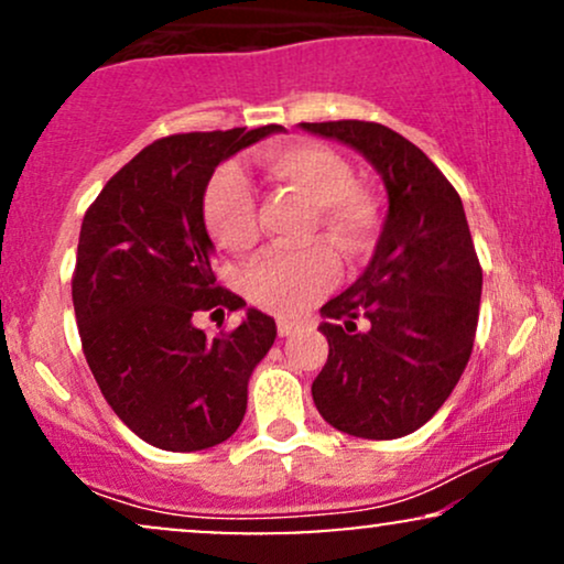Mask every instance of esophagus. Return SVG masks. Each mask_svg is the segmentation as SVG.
Here are the masks:
<instances>
[{"mask_svg": "<svg viewBox=\"0 0 564 564\" xmlns=\"http://www.w3.org/2000/svg\"><path fill=\"white\" fill-rule=\"evenodd\" d=\"M300 328V323L296 321H289V318H278V334L281 336H291Z\"/></svg>", "mask_w": 564, "mask_h": 564, "instance_id": "1", "label": "esophagus"}]
</instances>
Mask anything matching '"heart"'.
<instances>
[{
    "label": "heart",
    "instance_id": "heart-1",
    "mask_svg": "<svg viewBox=\"0 0 564 564\" xmlns=\"http://www.w3.org/2000/svg\"><path fill=\"white\" fill-rule=\"evenodd\" d=\"M264 174L302 193L315 204L321 228L341 249L355 254L364 249L371 212L349 187L347 161L321 142L294 140L273 145L260 159ZM206 228L219 246L243 254L257 243V196L251 180L238 164L223 166L204 196ZM339 275V257L332 246L313 243L304 249H275L246 270L243 289L251 302L273 313H300L313 304Z\"/></svg>",
    "mask_w": 564,
    "mask_h": 564
}]
</instances>
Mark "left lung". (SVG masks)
Masks as SVG:
<instances>
[{"instance_id": "8db88e82", "label": "left lung", "mask_w": 564, "mask_h": 564, "mask_svg": "<svg viewBox=\"0 0 564 564\" xmlns=\"http://www.w3.org/2000/svg\"><path fill=\"white\" fill-rule=\"evenodd\" d=\"M300 127L358 151L387 191L371 262L321 307L328 360L313 381L315 408L347 435H411L451 398L475 345L482 270L464 204L424 151L390 127Z\"/></svg>"}]
</instances>
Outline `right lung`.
Listing matches in <instances>:
<instances>
[{"mask_svg":"<svg viewBox=\"0 0 564 564\" xmlns=\"http://www.w3.org/2000/svg\"><path fill=\"white\" fill-rule=\"evenodd\" d=\"M278 132L268 124L156 140L84 215L70 291L84 355L116 416L161 451L225 443L243 422L251 371L275 341V321L254 307L217 336L193 315L246 307L215 283L204 193L223 161Z\"/></svg>","mask_w":564,"mask_h":564,"instance_id":"obj_1","label":"right lung"}]
</instances>
